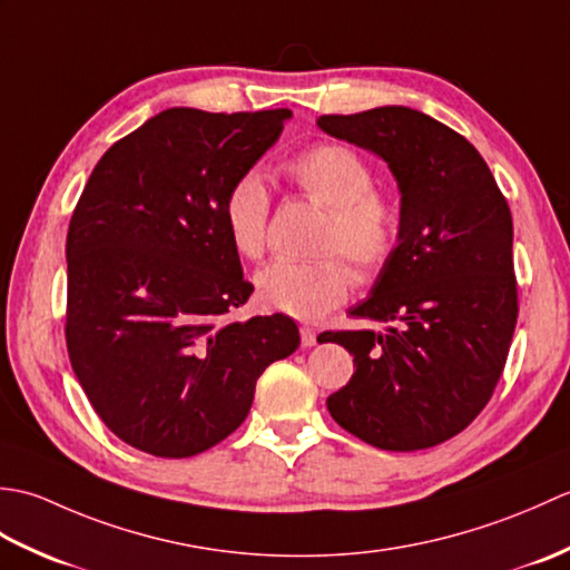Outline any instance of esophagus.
Here are the masks:
<instances>
[{
	"mask_svg": "<svg viewBox=\"0 0 570 570\" xmlns=\"http://www.w3.org/2000/svg\"><path fill=\"white\" fill-rule=\"evenodd\" d=\"M316 331L311 328V325H301V343H304V347H313L316 345Z\"/></svg>",
	"mask_w": 570,
	"mask_h": 570,
	"instance_id": "34e87169",
	"label": "esophagus"
}]
</instances>
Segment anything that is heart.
<instances>
[{
	"instance_id": "heart-1",
	"label": "heart",
	"mask_w": 570,
	"mask_h": 570,
	"mask_svg": "<svg viewBox=\"0 0 570 570\" xmlns=\"http://www.w3.org/2000/svg\"><path fill=\"white\" fill-rule=\"evenodd\" d=\"M292 184L328 217L316 249L325 257L311 262L276 259L254 276L257 301L274 313L316 321L341 306L353 288V266L370 278L390 262L399 239V210L392 198L377 193L374 174L362 156L343 144H316L286 164ZM269 193L257 174H242L227 188L223 223L229 245L245 259H259L266 247Z\"/></svg>"
}]
</instances>
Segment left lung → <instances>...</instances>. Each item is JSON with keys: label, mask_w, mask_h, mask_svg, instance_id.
<instances>
[{"label": "left lung", "mask_w": 570, "mask_h": 570, "mask_svg": "<svg viewBox=\"0 0 570 570\" xmlns=\"http://www.w3.org/2000/svg\"><path fill=\"white\" fill-rule=\"evenodd\" d=\"M318 127L377 154L402 193L394 254L350 308L386 328L318 337L355 357L328 411L382 451L439 445L485 409L510 353L519 313L510 205L465 137L411 107L323 115Z\"/></svg>", "instance_id": "left-lung-1"}]
</instances>
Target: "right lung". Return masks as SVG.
<instances>
[{
  "label": "right lung",
  "instance_id": "1",
  "mask_svg": "<svg viewBox=\"0 0 570 570\" xmlns=\"http://www.w3.org/2000/svg\"><path fill=\"white\" fill-rule=\"evenodd\" d=\"M288 117L164 110L105 151L70 217V365L105 426L144 453L190 458L227 439L259 374L301 343L284 313L227 318L252 284L225 193Z\"/></svg>",
  "mask_w": 570,
  "mask_h": 570
}]
</instances>
